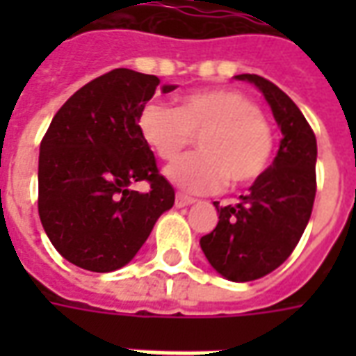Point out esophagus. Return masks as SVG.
<instances>
[{
  "instance_id": "esophagus-1",
  "label": "esophagus",
  "mask_w": 356,
  "mask_h": 356,
  "mask_svg": "<svg viewBox=\"0 0 356 356\" xmlns=\"http://www.w3.org/2000/svg\"><path fill=\"white\" fill-rule=\"evenodd\" d=\"M194 198H191V196H185V194H177V198H175V206L177 208H186V206H191V204H194Z\"/></svg>"
}]
</instances>
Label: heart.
Returning <instances> with one entry per match:
<instances>
[{
  "label": "heart",
  "mask_w": 356,
  "mask_h": 356,
  "mask_svg": "<svg viewBox=\"0 0 356 356\" xmlns=\"http://www.w3.org/2000/svg\"><path fill=\"white\" fill-rule=\"evenodd\" d=\"M137 127L147 147L162 160H173L198 135V152L165 168V177L181 191L216 193L231 181L250 185L273 160V127L246 95L206 89L185 95L179 106L150 101L139 112Z\"/></svg>",
  "instance_id": "b5f03b06"
}]
</instances>
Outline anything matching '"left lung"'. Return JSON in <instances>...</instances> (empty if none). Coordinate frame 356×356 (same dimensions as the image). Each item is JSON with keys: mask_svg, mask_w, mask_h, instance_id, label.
<instances>
[{"mask_svg": "<svg viewBox=\"0 0 356 356\" xmlns=\"http://www.w3.org/2000/svg\"><path fill=\"white\" fill-rule=\"evenodd\" d=\"M259 89L282 131L276 158L238 204L219 208V223L202 236L211 267L232 282H250L280 267L298 246L316 194V139L305 116L282 89L257 74H240Z\"/></svg>", "mask_w": 356, "mask_h": 356, "instance_id": "obj_1", "label": "left lung"}]
</instances>
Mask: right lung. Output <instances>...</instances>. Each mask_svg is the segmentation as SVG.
<instances>
[{
    "label": "right lung",
    "instance_id": "add662e5",
    "mask_svg": "<svg viewBox=\"0 0 356 356\" xmlns=\"http://www.w3.org/2000/svg\"><path fill=\"white\" fill-rule=\"evenodd\" d=\"M158 83L129 68L102 74L60 106L40 145V219L76 267L110 273L127 265L175 202L137 127ZM173 89L162 86V93ZM137 180L149 181L148 193L132 191Z\"/></svg>",
    "mask_w": 356,
    "mask_h": 356
}]
</instances>
